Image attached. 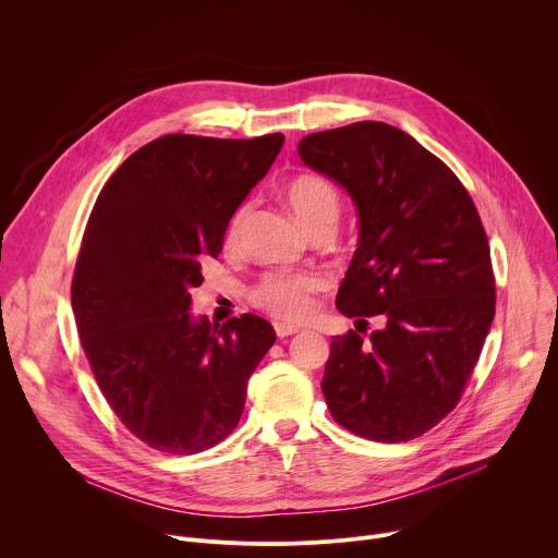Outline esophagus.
I'll return each mask as SVG.
<instances>
[{
  "mask_svg": "<svg viewBox=\"0 0 558 558\" xmlns=\"http://www.w3.org/2000/svg\"><path fill=\"white\" fill-rule=\"evenodd\" d=\"M300 329L298 327H291V325H284V323H278L276 325V336L282 340V338H289V336H295Z\"/></svg>",
  "mask_w": 558,
  "mask_h": 558,
  "instance_id": "34e87169",
  "label": "esophagus"
}]
</instances>
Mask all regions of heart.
Segmentation results:
<instances>
[{
    "instance_id": "heart-1",
    "label": "heart",
    "mask_w": 558,
    "mask_h": 558,
    "mask_svg": "<svg viewBox=\"0 0 558 558\" xmlns=\"http://www.w3.org/2000/svg\"><path fill=\"white\" fill-rule=\"evenodd\" d=\"M284 196L298 220L313 233L315 229L333 225L340 214V196L336 187L320 174L302 172L293 177ZM247 218V205L238 207L227 222L225 245L233 250L241 241L243 225ZM325 289L323 276L313 271H269L250 291V300L265 313L284 323H302L313 315L317 306V293Z\"/></svg>"
}]
</instances>
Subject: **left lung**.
I'll return each instance as SVG.
<instances>
[{
    "instance_id": "1",
    "label": "left lung",
    "mask_w": 558,
    "mask_h": 558,
    "mask_svg": "<svg viewBox=\"0 0 558 558\" xmlns=\"http://www.w3.org/2000/svg\"><path fill=\"white\" fill-rule=\"evenodd\" d=\"M302 161L349 190L360 245L338 308L384 327L336 336L323 392L333 420L373 441H409L461 400L495 317L488 235L454 172L411 134L360 121L306 134Z\"/></svg>"
}]
</instances>
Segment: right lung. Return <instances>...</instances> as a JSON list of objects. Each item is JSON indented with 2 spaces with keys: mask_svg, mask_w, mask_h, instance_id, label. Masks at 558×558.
<instances>
[{
  "mask_svg": "<svg viewBox=\"0 0 558 558\" xmlns=\"http://www.w3.org/2000/svg\"><path fill=\"white\" fill-rule=\"evenodd\" d=\"M282 141L166 134L125 158L90 211L72 276L78 338L114 415L154 450L222 441L276 342L252 313L218 327L194 320L190 289Z\"/></svg>",
  "mask_w": 558,
  "mask_h": 558,
  "instance_id": "add662e5",
  "label": "right lung"
}]
</instances>
